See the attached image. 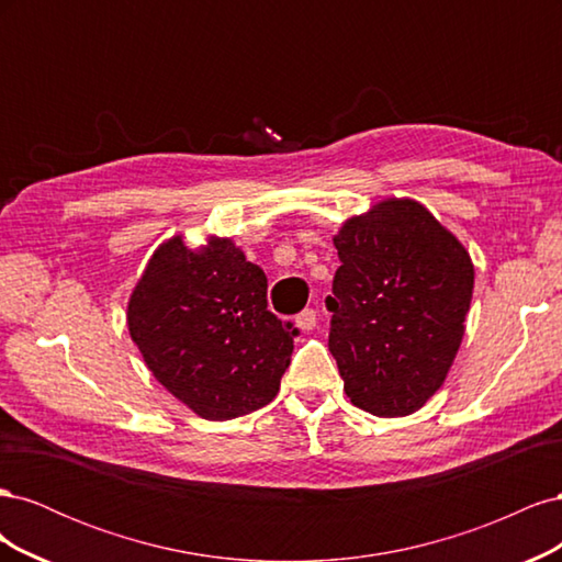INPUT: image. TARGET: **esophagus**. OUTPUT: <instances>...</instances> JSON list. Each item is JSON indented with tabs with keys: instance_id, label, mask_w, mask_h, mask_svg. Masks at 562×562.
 Here are the masks:
<instances>
[{
	"instance_id": "1",
	"label": "esophagus",
	"mask_w": 562,
	"mask_h": 562,
	"mask_svg": "<svg viewBox=\"0 0 562 562\" xmlns=\"http://www.w3.org/2000/svg\"><path fill=\"white\" fill-rule=\"evenodd\" d=\"M295 326L302 330V333H310L316 328V312L314 310H304L295 316Z\"/></svg>"
}]
</instances>
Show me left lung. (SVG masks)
Wrapping results in <instances>:
<instances>
[{
  "label": "left lung",
  "instance_id": "1",
  "mask_svg": "<svg viewBox=\"0 0 562 562\" xmlns=\"http://www.w3.org/2000/svg\"><path fill=\"white\" fill-rule=\"evenodd\" d=\"M328 347L356 407L405 417L443 386L464 337L473 262L415 199H384L333 236Z\"/></svg>",
  "mask_w": 562,
  "mask_h": 562
}]
</instances>
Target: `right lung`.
Listing matches in <instances>:
<instances>
[{
  "mask_svg": "<svg viewBox=\"0 0 562 562\" xmlns=\"http://www.w3.org/2000/svg\"><path fill=\"white\" fill-rule=\"evenodd\" d=\"M128 333L151 375L203 419H234L279 394L293 330L267 310L265 271L232 239L182 236L151 255L128 300Z\"/></svg>",
  "mask_w": 562,
  "mask_h": 562,
  "instance_id": "obj_1",
  "label": "right lung"
}]
</instances>
